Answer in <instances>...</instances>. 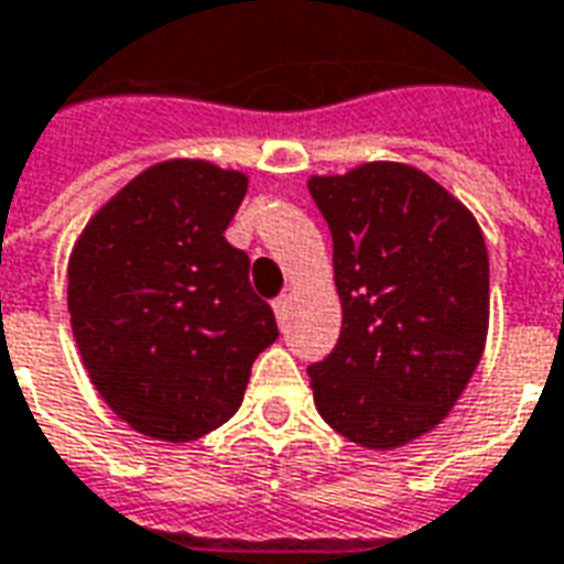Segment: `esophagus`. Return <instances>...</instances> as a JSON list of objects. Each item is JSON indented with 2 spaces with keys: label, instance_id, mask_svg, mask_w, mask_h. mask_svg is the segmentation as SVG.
Here are the masks:
<instances>
[{
  "label": "esophagus",
  "instance_id": "obj_1",
  "mask_svg": "<svg viewBox=\"0 0 564 564\" xmlns=\"http://www.w3.org/2000/svg\"><path fill=\"white\" fill-rule=\"evenodd\" d=\"M271 307H274V314H278V323H286V314H290V299L286 295H278L274 302H271Z\"/></svg>",
  "mask_w": 564,
  "mask_h": 564
}]
</instances>
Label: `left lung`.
I'll return each mask as SVG.
<instances>
[{
    "label": "left lung",
    "instance_id": "left-lung-1",
    "mask_svg": "<svg viewBox=\"0 0 564 564\" xmlns=\"http://www.w3.org/2000/svg\"><path fill=\"white\" fill-rule=\"evenodd\" d=\"M332 232L341 335L307 368L319 416L368 449L435 429L471 380L489 323L484 232L402 162L311 177Z\"/></svg>",
    "mask_w": 564,
    "mask_h": 564
}]
</instances>
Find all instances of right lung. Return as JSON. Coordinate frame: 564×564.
Instances as JSON below:
<instances>
[{"label": "right lung", "instance_id": "add662e5", "mask_svg": "<svg viewBox=\"0 0 564 564\" xmlns=\"http://www.w3.org/2000/svg\"><path fill=\"white\" fill-rule=\"evenodd\" d=\"M247 193L241 172L160 162L129 181L75 245L68 314L105 402L135 432L196 441L245 399L274 338L250 257L226 241Z\"/></svg>", "mask_w": 564, "mask_h": 564}]
</instances>
